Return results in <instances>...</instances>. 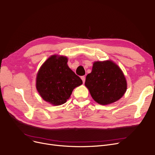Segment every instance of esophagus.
I'll list each match as a JSON object with an SVG mask.
<instances>
[{
	"instance_id": "obj_1",
	"label": "esophagus",
	"mask_w": 155,
	"mask_h": 155,
	"mask_svg": "<svg viewBox=\"0 0 155 155\" xmlns=\"http://www.w3.org/2000/svg\"><path fill=\"white\" fill-rule=\"evenodd\" d=\"M81 79L82 80V82H83V83L84 84L85 82V77L84 76H82V77H81Z\"/></svg>"
}]
</instances>
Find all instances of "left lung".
I'll use <instances>...</instances> for the list:
<instances>
[{"instance_id": "1", "label": "left lung", "mask_w": 155, "mask_h": 155, "mask_svg": "<svg viewBox=\"0 0 155 155\" xmlns=\"http://www.w3.org/2000/svg\"><path fill=\"white\" fill-rule=\"evenodd\" d=\"M85 85L93 99L101 105L119 100L127 89L123 71L110 60L94 62L92 72L86 77Z\"/></svg>"}]
</instances>
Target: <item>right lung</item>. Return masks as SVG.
I'll return each instance as SVG.
<instances>
[{
	"mask_svg": "<svg viewBox=\"0 0 155 155\" xmlns=\"http://www.w3.org/2000/svg\"><path fill=\"white\" fill-rule=\"evenodd\" d=\"M68 58L52 55L41 67L36 77V88L43 100L54 105L67 102L82 80L68 66Z\"/></svg>",
	"mask_w": 155,
	"mask_h": 155,
	"instance_id": "obj_1",
	"label": "right lung"
}]
</instances>
